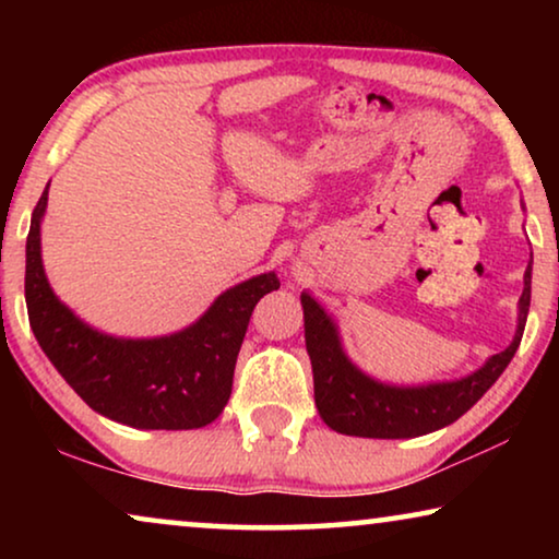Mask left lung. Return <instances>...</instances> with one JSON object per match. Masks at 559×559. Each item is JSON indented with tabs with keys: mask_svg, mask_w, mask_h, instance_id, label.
<instances>
[{
	"mask_svg": "<svg viewBox=\"0 0 559 559\" xmlns=\"http://www.w3.org/2000/svg\"><path fill=\"white\" fill-rule=\"evenodd\" d=\"M532 300V262L524 272V293L519 297V323L514 341L480 369L453 381L430 384H386L358 369L343 350L335 320L310 293L300 295L305 316V346L312 364L316 407L323 423L341 435L379 440H404L435 432L463 417L496 384L519 343H522Z\"/></svg>",
	"mask_w": 559,
	"mask_h": 559,
	"instance_id": "left-lung-1",
	"label": "left lung"
}]
</instances>
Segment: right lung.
I'll list each match as a JSON object with an SVG mask.
<instances>
[{
	"label": "right lung",
	"instance_id": "right-lung-1",
	"mask_svg": "<svg viewBox=\"0 0 559 559\" xmlns=\"http://www.w3.org/2000/svg\"><path fill=\"white\" fill-rule=\"evenodd\" d=\"M50 188V182H48ZM48 188L33 211L25 249V300L45 356L75 394L98 415L136 430H195L224 412L231 396L236 356L249 318L274 272L257 274L221 293L195 323L157 338H119L96 331L52 293L45 277L40 224Z\"/></svg>",
	"mask_w": 559,
	"mask_h": 559
}]
</instances>
